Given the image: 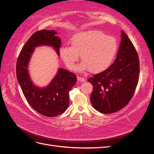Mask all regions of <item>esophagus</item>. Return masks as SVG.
Returning a JSON list of instances; mask_svg holds the SVG:
<instances>
[{"instance_id": "esophagus-1", "label": "esophagus", "mask_w": 154, "mask_h": 154, "mask_svg": "<svg viewBox=\"0 0 154 154\" xmlns=\"http://www.w3.org/2000/svg\"><path fill=\"white\" fill-rule=\"evenodd\" d=\"M78 80L82 82H85V79L83 77H80V76H78Z\"/></svg>"}]
</instances>
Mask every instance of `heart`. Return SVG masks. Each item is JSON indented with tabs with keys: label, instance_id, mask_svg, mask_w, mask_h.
Listing matches in <instances>:
<instances>
[{
	"label": "heart",
	"instance_id": "heart-1",
	"mask_svg": "<svg viewBox=\"0 0 154 154\" xmlns=\"http://www.w3.org/2000/svg\"><path fill=\"white\" fill-rule=\"evenodd\" d=\"M118 49L117 40L99 31H87L74 35L71 47L63 46L60 51L65 63L74 69L81 55L83 62L80 71L89 69L92 72H99L108 68L114 60Z\"/></svg>",
	"mask_w": 154,
	"mask_h": 154
}]
</instances>
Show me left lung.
Returning a JSON list of instances; mask_svg holds the SVG:
<instances>
[{"mask_svg":"<svg viewBox=\"0 0 154 154\" xmlns=\"http://www.w3.org/2000/svg\"><path fill=\"white\" fill-rule=\"evenodd\" d=\"M139 59L136 48L124 31L117 57L105 71L87 80L93 85L90 100L103 114L122 109L134 96L139 81Z\"/></svg>","mask_w":154,"mask_h":154,"instance_id":"1","label":"left lung"}]
</instances>
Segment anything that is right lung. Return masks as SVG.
I'll return each mask as SVG.
<instances>
[{
  "instance_id": "add662e5",
  "label": "right lung",
  "mask_w": 154,
  "mask_h": 154,
  "mask_svg": "<svg viewBox=\"0 0 154 154\" xmlns=\"http://www.w3.org/2000/svg\"><path fill=\"white\" fill-rule=\"evenodd\" d=\"M54 30L35 32L27 41L18 55L16 66L17 80L26 100L32 109L47 117H55L66 110L69 105V91L76 84V75L60 69L57 75L45 88L35 86L31 81L27 66L35 48L45 45L54 47L60 54L61 39Z\"/></svg>"
}]
</instances>
